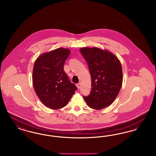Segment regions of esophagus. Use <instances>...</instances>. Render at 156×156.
I'll list each match as a JSON object with an SVG mask.
<instances>
[{
    "label": "esophagus",
    "instance_id": "1",
    "mask_svg": "<svg viewBox=\"0 0 156 156\" xmlns=\"http://www.w3.org/2000/svg\"><path fill=\"white\" fill-rule=\"evenodd\" d=\"M76 85V87L78 88V89H80V88H81V83H77Z\"/></svg>",
    "mask_w": 156,
    "mask_h": 156
}]
</instances>
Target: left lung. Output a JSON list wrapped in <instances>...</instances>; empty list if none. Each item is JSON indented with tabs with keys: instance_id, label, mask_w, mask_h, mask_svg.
Returning a JSON list of instances; mask_svg holds the SVG:
<instances>
[{
	"instance_id": "1",
	"label": "left lung",
	"mask_w": 156,
	"mask_h": 156,
	"mask_svg": "<svg viewBox=\"0 0 156 156\" xmlns=\"http://www.w3.org/2000/svg\"><path fill=\"white\" fill-rule=\"evenodd\" d=\"M80 52L88 64L92 81L90 92L83 99L90 108L104 109L113 103L121 88V64L113 54L97 47H83Z\"/></svg>"
}]
</instances>
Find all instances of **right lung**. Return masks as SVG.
<instances>
[{
  "label": "right lung",
  "instance_id": "1",
  "mask_svg": "<svg viewBox=\"0 0 156 156\" xmlns=\"http://www.w3.org/2000/svg\"><path fill=\"white\" fill-rule=\"evenodd\" d=\"M69 49L59 48L41 54L36 59L33 71L34 90L41 102L52 109L67 105L77 90L64 71Z\"/></svg>",
  "mask_w": 156,
  "mask_h": 156
}]
</instances>
